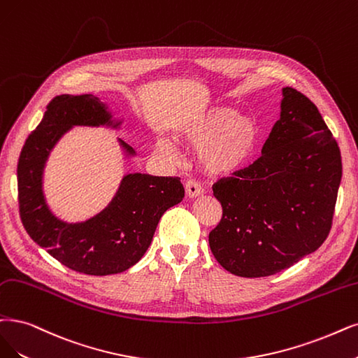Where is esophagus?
I'll return each instance as SVG.
<instances>
[{"label": "esophagus", "mask_w": 358, "mask_h": 358, "mask_svg": "<svg viewBox=\"0 0 358 358\" xmlns=\"http://www.w3.org/2000/svg\"><path fill=\"white\" fill-rule=\"evenodd\" d=\"M186 193L189 197H197L203 193L202 186L194 180H187L186 181Z\"/></svg>", "instance_id": "esophagus-1"}]
</instances>
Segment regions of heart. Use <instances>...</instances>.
<instances>
[{"label": "heart", "instance_id": "b5f03b06", "mask_svg": "<svg viewBox=\"0 0 358 358\" xmlns=\"http://www.w3.org/2000/svg\"><path fill=\"white\" fill-rule=\"evenodd\" d=\"M180 137L199 148L197 159L210 174H229L241 168L254 153L259 140V127L252 116L237 113L229 106H213L184 127ZM165 155H176L168 140L157 143Z\"/></svg>", "mask_w": 358, "mask_h": 358}]
</instances>
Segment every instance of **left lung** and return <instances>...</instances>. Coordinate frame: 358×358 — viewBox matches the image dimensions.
Instances as JSON below:
<instances>
[{"mask_svg":"<svg viewBox=\"0 0 358 358\" xmlns=\"http://www.w3.org/2000/svg\"><path fill=\"white\" fill-rule=\"evenodd\" d=\"M280 119L252 165L214 184L222 218L209 233L231 274L266 277L319 249L332 227L342 161L317 106L282 90Z\"/></svg>","mask_w":358,"mask_h":358,"instance_id":"1","label":"left lung"}]
</instances>
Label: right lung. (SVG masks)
Returning <instances> with one entry per match:
<instances>
[{"instance_id": "right-lung-1", "label": "right lung", "mask_w": 358, "mask_h": 358, "mask_svg": "<svg viewBox=\"0 0 358 358\" xmlns=\"http://www.w3.org/2000/svg\"><path fill=\"white\" fill-rule=\"evenodd\" d=\"M108 104L92 94L59 96L47 106L43 121L26 138L17 164L19 209L31 239L73 271L108 275L128 270L150 246L166 209L180 203L184 187L177 177L127 174L113 199L85 221L68 222L52 214L44 190V168L57 141L73 127L119 129ZM128 157L136 150L121 138Z\"/></svg>"}]
</instances>
